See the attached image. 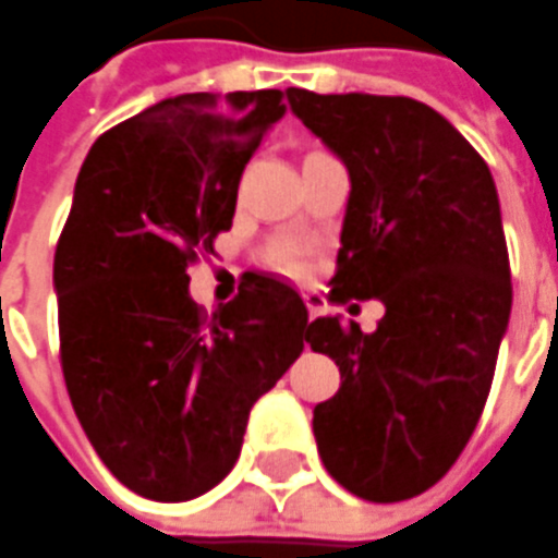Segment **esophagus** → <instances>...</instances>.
<instances>
[{"label":"esophagus","mask_w":558,"mask_h":558,"mask_svg":"<svg viewBox=\"0 0 558 558\" xmlns=\"http://www.w3.org/2000/svg\"><path fill=\"white\" fill-rule=\"evenodd\" d=\"M305 305H308V315L312 317L320 315V299H317L315 293H305Z\"/></svg>","instance_id":"1"}]
</instances>
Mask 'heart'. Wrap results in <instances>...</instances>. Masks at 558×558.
Masks as SVG:
<instances>
[{
  "label": "heart",
  "instance_id": "1",
  "mask_svg": "<svg viewBox=\"0 0 558 558\" xmlns=\"http://www.w3.org/2000/svg\"><path fill=\"white\" fill-rule=\"evenodd\" d=\"M283 262H287V265H293V256H283Z\"/></svg>",
  "mask_w": 558,
  "mask_h": 558
}]
</instances>
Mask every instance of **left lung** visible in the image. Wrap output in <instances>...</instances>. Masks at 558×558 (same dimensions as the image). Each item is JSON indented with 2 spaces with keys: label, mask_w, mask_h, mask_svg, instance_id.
<instances>
[{
  "label": "left lung",
  "mask_w": 558,
  "mask_h": 558,
  "mask_svg": "<svg viewBox=\"0 0 558 558\" xmlns=\"http://www.w3.org/2000/svg\"><path fill=\"white\" fill-rule=\"evenodd\" d=\"M349 169L333 302L379 299L374 333L317 317L305 342L342 386L315 408L317 453L355 497L395 504L451 470L488 401L512 308L488 163L438 110L401 95L287 88Z\"/></svg>",
  "instance_id": "left-lung-1"
}]
</instances>
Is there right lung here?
Masks as SVG:
<instances>
[{
	"label": "right lung",
	"mask_w": 558,
	"mask_h": 558,
	"mask_svg": "<svg viewBox=\"0 0 558 558\" xmlns=\"http://www.w3.org/2000/svg\"><path fill=\"white\" fill-rule=\"evenodd\" d=\"M283 92H191L105 132L54 250L61 367L95 453L125 488L182 504L241 457L253 404L305 349L293 287L246 275L213 317L187 265L231 228L243 166Z\"/></svg>",
	"instance_id": "1"
}]
</instances>
